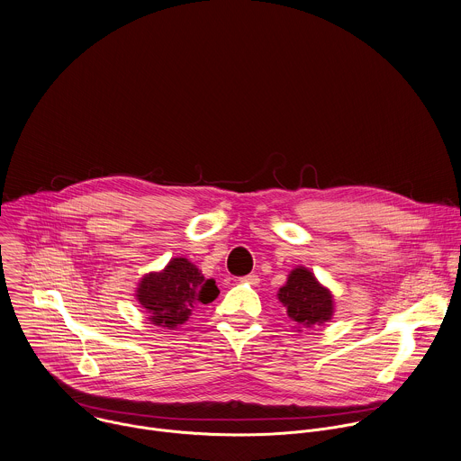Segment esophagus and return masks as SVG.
Here are the masks:
<instances>
[{"instance_id":"esophagus-1","label":"esophagus","mask_w":461,"mask_h":461,"mask_svg":"<svg viewBox=\"0 0 461 461\" xmlns=\"http://www.w3.org/2000/svg\"><path fill=\"white\" fill-rule=\"evenodd\" d=\"M240 282H246V284H251V285H258L260 278H258V275H246V276L240 278Z\"/></svg>"}]
</instances>
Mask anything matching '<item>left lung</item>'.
Masks as SVG:
<instances>
[{
  "label": "left lung",
  "instance_id": "left-lung-1",
  "mask_svg": "<svg viewBox=\"0 0 461 461\" xmlns=\"http://www.w3.org/2000/svg\"><path fill=\"white\" fill-rule=\"evenodd\" d=\"M280 303L287 316L302 327L321 325L332 318L334 298L307 267H296L289 273L284 287L278 291Z\"/></svg>",
  "mask_w": 461,
  "mask_h": 461
}]
</instances>
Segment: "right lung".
Instances as JSON below:
<instances>
[{"label":"right lung","instance_id":"1","mask_svg":"<svg viewBox=\"0 0 461 461\" xmlns=\"http://www.w3.org/2000/svg\"><path fill=\"white\" fill-rule=\"evenodd\" d=\"M219 296L215 280H206L188 258H172L159 273L141 278L136 298L158 327L183 325L197 305L212 303Z\"/></svg>","mask_w":461,"mask_h":461}]
</instances>
